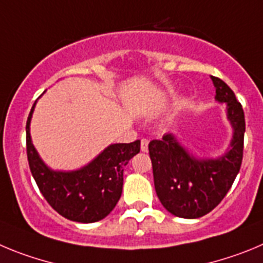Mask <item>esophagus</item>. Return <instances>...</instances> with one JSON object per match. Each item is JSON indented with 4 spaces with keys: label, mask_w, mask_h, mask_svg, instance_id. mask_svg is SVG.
<instances>
[{
    "label": "esophagus",
    "mask_w": 263,
    "mask_h": 263,
    "mask_svg": "<svg viewBox=\"0 0 263 263\" xmlns=\"http://www.w3.org/2000/svg\"><path fill=\"white\" fill-rule=\"evenodd\" d=\"M148 144H149L148 139H141L140 149L143 151V152H148Z\"/></svg>",
    "instance_id": "esophagus-1"
}]
</instances>
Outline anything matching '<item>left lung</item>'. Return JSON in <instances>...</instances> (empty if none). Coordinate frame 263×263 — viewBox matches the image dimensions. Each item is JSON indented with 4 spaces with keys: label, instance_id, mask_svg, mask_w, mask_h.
I'll return each mask as SVG.
<instances>
[{
    "label": "left lung",
    "instance_id": "1",
    "mask_svg": "<svg viewBox=\"0 0 263 263\" xmlns=\"http://www.w3.org/2000/svg\"><path fill=\"white\" fill-rule=\"evenodd\" d=\"M211 79L216 87V99L227 103L228 119L235 128L228 152L217 160H196L170 134L148 145L158 199L170 214L184 219H196L211 212L224 199L242 162V106L223 80L214 76Z\"/></svg>",
    "mask_w": 263,
    "mask_h": 263
}]
</instances>
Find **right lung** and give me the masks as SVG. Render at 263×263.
<instances>
[{"label":"right lung","mask_w":263,"mask_h":263,"mask_svg":"<svg viewBox=\"0 0 263 263\" xmlns=\"http://www.w3.org/2000/svg\"><path fill=\"white\" fill-rule=\"evenodd\" d=\"M32 106L26 123L28 166L40 193L56 212L77 223H94L117 205L123 189V170L140 152V140L112 144L87 166L76 172H53L40 160L30 137Z\"/></svg>","instance_id":"add662e5"}]
</instances>
